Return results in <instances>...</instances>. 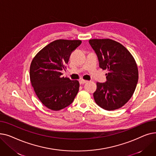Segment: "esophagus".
I'll list each match as a JSON object with an SVG mask.
<instances>
[{
	"label": "esophagus",
	"mask_w": 156,
	"mask_h": 156,
	"mask_svg": "<svg viewBox=\"0 0 156 156\" xmlns=\"http://www.w3.org/2000/svg\"><path fill=\"white\" fill-rule=\"evenodd\" d=\"M88 81H87V80H83V79H81V80H79V82H80V83L81 85V84H85V83H86Z\"/></svg>",
	"instance_id": "1"
}]
</instances>
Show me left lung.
Instances as JSON below:
<instances>
[{"instance_id": "1", "label": "left lung", "mask_w": 156, "mask_h": 156, "mask_svg": "<svg viewBox=\"0 0 156 156\" xmlns=\"http://www.w3.org/2000/svg\"><path fill=\"white\" fill-rule=\"evenodd\" d=\"M89 44L97 55L100 68L109 71L105 82L97 83L94 100L105 110L119 109L135 92L138 80L136 62L127 49L114 40L92 39Z\"/></svg>"}]
</instances>
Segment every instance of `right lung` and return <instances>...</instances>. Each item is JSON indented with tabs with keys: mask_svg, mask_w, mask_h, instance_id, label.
I'll use <instances>...</instances> for the list:
<instances>
[{
	"mask_svg": "<svg viewBox=\"0 0 156 156\" xmlns=\"http://www.w3.org/2000/svg\"><path fill=\"white\" fill-rule=\"evenodd\" d=\"M81 40H57L48 44L33 59L30 81L39 100L48 109L59 111L69 105L77 95L78 80L62 77L71 52Z\"/></svg>",
	"mask_w": 156,
	"mask_h": 156,
	"instance_id": "1",
	"label": "right lung"
}]
</instances>
